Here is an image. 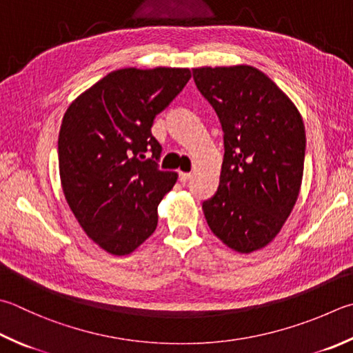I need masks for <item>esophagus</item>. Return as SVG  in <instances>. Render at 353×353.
Wrapping results in <instances>:
<instances>
[{
    "instance_id": "esophagus-1",
    "label": "esophagus",
    "mask_w": 353,
    "mask_h": 353,
    "mask_svg": "<svg viewBox=\"0 0 353 353\" xmlns=\"http://www.w3.org/2000/svg\"><path fill=\"white\" fill-rule=\"evenodd\" d=\"M190 176H192V174H189V172H179V174H178V178H179V181H181V183L189 181Z\"/></svg>"
}]
</instances>
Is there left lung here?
Segmentation results:
<instances>
[{"label":"left lung","instance_id":"obj_1","mask_svg":"<svg viewBox=\"0 0 353 353\" xmlns=\"http://www.w3.org/2000/svg\"><path fill=\"white\" fill-rule=\"evenodd\" d=\"M224 132L216 194L203 203L210 230L241 254L281 230L300 194L305 132L289 97L252 65L194 69Z\"/></svg>","mask_w":353,"mask_h":353}]
</instances>
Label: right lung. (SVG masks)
Wrapping results in <instances>:
<instances>
[{
  "mask_svg": "<svg viewBox=\"0 0 353 353\" xmlns=\"http://www.w3.org/2000/svg\"><path fill=\"white\" fill-rule=\"evenodd\" d=\"M189 69H119L73 101L58 137L64 196L89 238L128 255L158 224V204L175 172L159 170L155 117L190 79Z\"/></svg>",
  "mask_w": 353,
  "mask_h": 353,
  "instance_id": "add662e5",
  "label": "right lung"
}]
</instances>
